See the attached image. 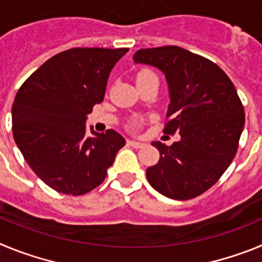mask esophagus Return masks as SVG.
<instances>
[{
  "instance_id": "1",
  "label": "esophagus",
  "mask_w": 262,
  "mask_h": 262,
  "mask_svg": "<svg viewBox=\"0 0 262 262\" xmlns=\"http://www.w3.org/2000/svg\"><path fill=\"white\" fill-rule=\"evenodd\" d=\"M128 144L131 145V147H134V148H142L143 145V143H140V142H136V140H129L128 142Z\"/></svg>"
}]
</instances>
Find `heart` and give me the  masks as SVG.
<instances>
[{"mask_svg": "<svg viewBox=\"0 0 262 262\" xmlns=\"http://www.w3.org/2000/svg\"><path fill=\"white\" fill-rule=\"evenodd\" d=\"M151 76H156V75H155V73L151 71V69L143 68V69H140V71H139L138 73H136V81H140V80H143V78L151 77ZM139 123H140V122H139L138 119L131 120V122H129V128L135 129L136 127L139 126Z\"/></svg>", "mask_w": 262, "mask_h": 262, "instance_id": "b5f03b06", "label": "heart"}]
</instances>
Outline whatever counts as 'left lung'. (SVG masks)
Masks as SVG:
<instances>
[{
	"label": "left lung",
	"instance_id": "1",
	"mask_svg": "<svg viewBox=\"0 0 262 262\" xmlns=\"http://www.w3.org/2000/svg\"><path fill=\"white\" fill-rule=\"evenodd\" d=\"M134 61L165 73L170 105L163 133L181 135L172 145L152 143L160 160L147 169L148 182L172 200L195 198L216 184L237 152L245 122L237 92L215 62L177 46L142 48Z\"/></svg>",
	"mask_w": 262,
	"mask_h": 262
}]
</instances>
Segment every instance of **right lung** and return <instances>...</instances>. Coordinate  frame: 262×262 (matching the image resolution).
Wrapping results in <instances>:
<instances>
[{
  "instance_id": "right-lung-1",
  "label": "right lung",
  "mask_w": 262,
  "mask_h": 262,
  "mask_svg": "<svg viewBox=\"0 0 262 262\" xmlns=\"http://www.w3.org/2000/svg\"><path fill=\"white\" fill-rule=\"evenodd\" d=\"M127 51H62L18 90L11 108L14 140L30 168L53 190L82 195L96 189L126 144L114 129L89 136L85 120L103 101L111 69Z\"/></svg>"
}]
</instances>
